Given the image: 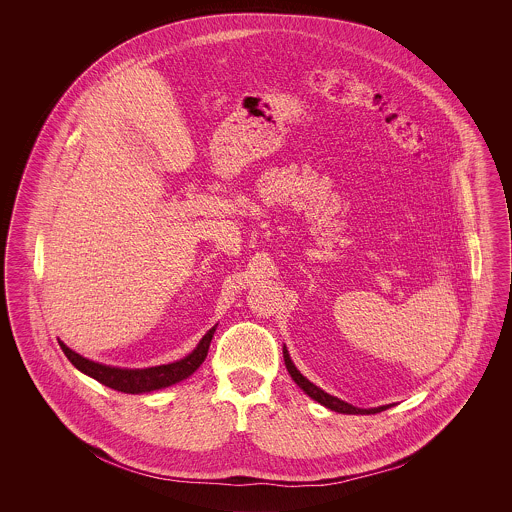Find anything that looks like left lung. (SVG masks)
I'll return each mask as SVG.
<instances>
[{"instance_id": "obj_1", "label": "left lung", "mask_w": 512, "mask_h": 512, "mask_svg": "<svg viewBox=\"0 0 512 512\" xmlns=\"http://www.w3.org/2000/svg\"><path fill=\"white\" fill-rule=\"evenodd\" d=\"M284 361H286V368H288L293 382H295L301 390L305 391L311 399H315V401H318L320 405H324V407L330 409V411H336V413L341 414H376L382 413V411H386V409H390L391 407V405H382V407H376V409H359V407H353V405L341 401L338 397H334V395L320 390L315 384H311V382L295 368V365H293L292 359H290V355H288V349H284Z\"/></svg>"}]
</instances>
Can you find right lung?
Returning <instances> with one entry per match:
<instances>
[{"label":"right lung","mask_w":512,"mask_h":512,"mask_svg":"<svg viewBox=\"0 0 512 512\" xmlns=\"http://www.w3.org/2000/svg\"><path fill=\"white\" fill-rule=\"evenodd\" d=\"M215 328H211L194 351L171 365L151 366V368H117V366L99 365L90 359H84L82 355L74 353L63 341H59L63 353L80 372L92 376L94 380L101 382L103 386L122 393H146V391L169 388L172 384L186 380L192 376L199 365L205 361L209 345L213 340Z\"/></svg>","instance_id":"add662e5"}]
</instances>
